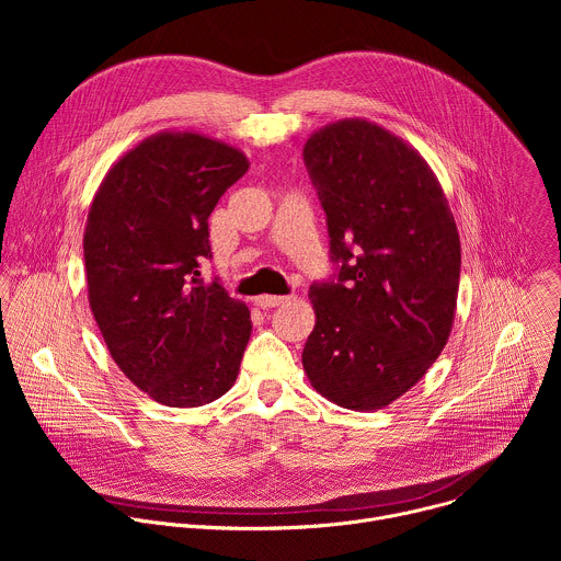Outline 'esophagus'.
<instances>
[{
    "label": "esophagus",
    "mask_w": 561,
    "mask_h": 561,
    "mask_svg": "<svg viewBox=\"0 0 561 561\" xmlns=\"http://www.w3.org/2000/svg\"><path fill=\"white\" fill-rule=\"evenodd\" d=\"M288 297H282V295H260L255 297V304L262 306V308H275L279 304H284Z\"/></svg>",
    "instance_id": "esophagus-1"
}]
</instances>
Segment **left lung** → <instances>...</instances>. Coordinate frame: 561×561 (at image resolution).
<instances>
[{"label": "left lung", "mask_w": 561, "mask_h": 561, "mask_svg": "<svg viewBox=\"0 0 561 561\" xmlns=\"http://www.w3.org/2000/svg\"><path fill=\"white\" fill-rule=\"evenodd\" d=\"M304 162L342 264L335 282L308 290L314 329L304 373L329 402L373 413L409 392L450 337L457 224L420 150L370 119L314 130Z\"/></svg>", "instance_id": "obj_1"}]
</instances>
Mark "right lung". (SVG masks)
Returning <instances> with one entry per match:
<instances>
[{"label":"right lung","mask_w":561,"mask_h":561,"mask_svg":"<svg viewBox=\"0 0 561 561\" xmlns=\"http://www.w3.org/2000/svg\"><path fill=\"white\" fill-rule=\"evenodd\" d=\"M249 157L195 130L141 139L104 175L84 228L89 304L113 362L154 402L210 404L234 383L251 310L199 279L208 217Z\"/></svg>","instance_id":"right-lung-1"}]
</instances>
